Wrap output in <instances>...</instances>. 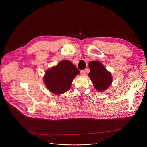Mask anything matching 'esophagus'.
<instances>
[{
	"label": "esophagus",
	"mask_w": 147,
	"mask_h": 147,
	"mask_svg": "<svg viewBox=\"0 0 147 147\" xmlns=\"http://www.w3.org/2000/svg\"><path fill=\"white\" fill-rule=\"evenodd\" d=\"M80 74L82 76H84L86 73H85V71H84V70H82V71H80Z\"/></svg>",
	"instance_id": "obj_1"
}]
</instances>
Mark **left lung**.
<instances>
[{"mask_svg": "<svg viewBox=\"0 0 147 147\" xmlns=\"http://www.w3.org/2000/svg\"><path fill=\"white\" fill-rule=\"evenodd\" d=\"M89 67L90 72L88 74L95 88L98 91L105 90L112 82L111 73L99 61H90Z\"/></svg>", "mask_w": 147, "mask_h": 147, "instance_id": "obj_1", "label": "left lung"}]
</instances>
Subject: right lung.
<instances>
[{
	"mask_svg": "<svg viewBox=\"0 0 147 147\" xmlns=\"http://www.w3.org/2000/svg\"><path fill=\"white\" fill-rule=\"evenodd\" d=\"M79 73V69L70 61L63 60L46 71L43 79L49 91L59 95L69 89L75 76Z\"/></svg>",
	"mask_w": 147,
	"mask_h": 147,
	"instance_id": "obj_1",
	"label": "right lung"
}]
</instances>
